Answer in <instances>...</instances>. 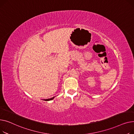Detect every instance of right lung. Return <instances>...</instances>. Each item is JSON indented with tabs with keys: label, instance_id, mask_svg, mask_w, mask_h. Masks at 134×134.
<instances>
[{
	"label": "right lung",
	"instance_id": "1",
	"mask_svg": "<svg viewBox=\"0 0 134 134\" xmlns=\"http://www.w3.org/2000/svg\"><path fill=\"white\" fill-rule=\"evenodd\" d=\"M54 98V97H52V98H49V99H44V100H45V101H49V100H52V99H53Z\"/></svg>",
	"mask_w": 134,
	"mask_h": 134
}]
</instances>
